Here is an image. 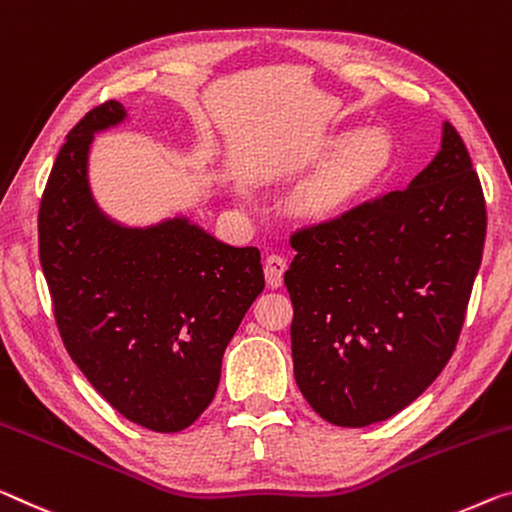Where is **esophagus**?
I'll use <instances>...</instances> for the list:
<instances>
[{"instance_id":"34e87169","label":"esophagus","mask_w":512,"mask_h":512,"mask_svg":"<svg viewBox=\"0 0 512 512\" xmlns=\"http://www.w3.org/2000/svg\"><path fill=\"white\" fill-rule=\"evenodd\" d=\"M285 271H287V259L285 257L278 255V253L266 255V259H264V275H266V282H269L271 289H278L282 285Z\"/></svg>"}]
</instances>
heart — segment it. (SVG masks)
<instances>
[{
	"instance_id": "b5f03b06",
	"label": "heart",
	"mask_w": 512,
	"mask_h": 512,
	"mask_svg": "<svg viewBox=\"0 0 512 512\" xmlns=\"http://www.w3.org/2000/svg\"><path fill=\"white\" fill-rule=\"evenodd\" d=\"M330 159L296 193V212L312 223L335 221L385 182L394 166V143L383 129L342 132L323 143Z\"/></svg>"
}]
</instances>
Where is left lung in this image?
Masks as SVG:
<instances>
[{"label":"left lung","instance_id":"8db88e82","mask_svg":"<svg viewBox=\"0 0 512 512\" xmlns=\"http://www.w3.org/2000/svg\"><path fill=\"white\" fill-rule=\"evenodd\" d=\"M485 227L481 180L444 123L442 150L408 189L291 234V355L316 415L376 424L440 376L465 323Z\"/></svg>","mask_w":512,"mask_h":512}]
</instances>
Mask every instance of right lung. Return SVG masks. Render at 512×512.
Segmentation results:
<instances>
[{"instance_id":"right-lung-1","label":"right lung","mask_w":512,"mask_h":512,"mask_svg":"<svg viewBox=\"0 0 512 512\" xmlns=\"http://www.w3.org/2000/svg\"><path fill=\"white\" fill-rule=\"evenodd\" d=\"M123 118L109 100L72 127L40 198L38 255L63 346L88 383L134 424L177 433L212 403L264 273L255 246H227L186 218L139 230L97 209L88 148Z\"/></svg>"}]
</instances>
